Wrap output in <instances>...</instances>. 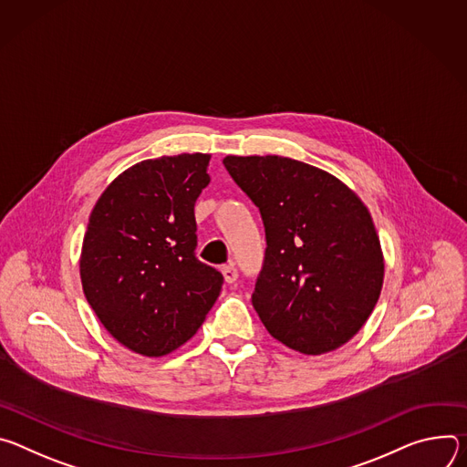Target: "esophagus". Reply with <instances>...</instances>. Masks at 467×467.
I'll return each instance as SVG.
<instances>
[{"mask_svg": "<svg viewBox=\"0 0 467 467\" xmlns=\"http://www.w3.org/2000/svg\"><path fill=\"white\" fill-rule=\"evenodd\" d=\"M223 276H224L226 284H234L239 275H237V269L230 264V265H224V267H223Z\"/></svg>", "mask_w": 467, "mask_h": 467, "instance_id": "1", "label": "esophagus"}]
</instances>
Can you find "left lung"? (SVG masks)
I'll list each match as a JSON object with an SVG mask.
<instances>
[{"label": "left lung", "instance_id": "1", "mask_svg": "<svg viewBox=\"0 0 467 467\" xmlns=\"http://www.w3.org/2000/svg\"><path fill=\"white\" fill-rule=\"evenodd\" d=\"M224 167L265 226L252 295L264 327L302 354L339 348L366 325L384 284L368 205L334 174L282 155H226Z\"/></svg>", "mask_w": 467, "mask_h": 467}]
</instances>
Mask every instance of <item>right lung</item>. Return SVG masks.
Wrapping results in <instances>:
<instances>
[{
  "mask_svg": "<svg viewBox=\"0 0 467 467\" xmlns=\"http://www.w3.org/2000/svg\"><path fill=\"white\" fill-rule=\"evenodd\" d=\"M210 153L163 155L119 174L96 200L79 255L83 293L126 348L160 358L187 343L223 275L194 255V202Z\"/></svg>",
  "mask_w": 467,
  "mask_h": 467,
  "instance_id": "obj_1",
  "label": "right lung"
}]
</instances>
